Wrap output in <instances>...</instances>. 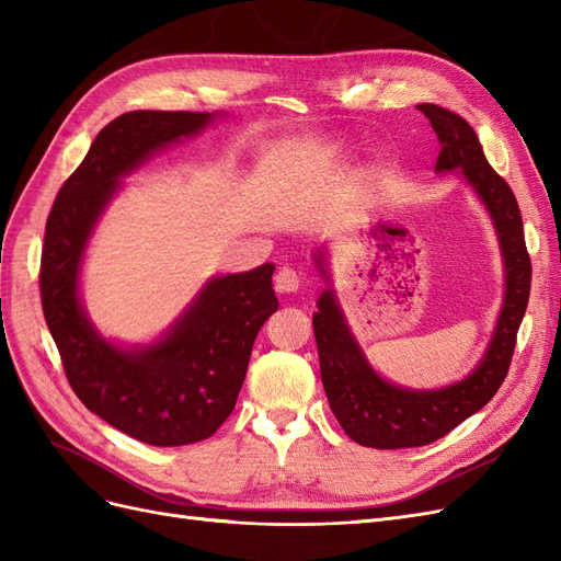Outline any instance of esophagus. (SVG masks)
Returning <instances> with one entry per match:
<instances>
[{
  "label": "esophagus",
  "mask_w": 561,
  "mask_h": 561,
  "mask_svg": "<svg viewBox=\"0 0 561 561\" xmlns=\"http://www.w3.org/2000/svg\"><path fill=\"white\" fill-rule=\"evenodd\" d=\"M274 287H276V293H280V295H293V293H297L299 290V276H297V271H293L290 266H283L278 274L274 276Z\"/></svg>",
  "instance_id": "34e87169"
}]
</instances>
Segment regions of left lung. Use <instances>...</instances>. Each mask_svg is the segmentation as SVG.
I'll list each match as a JSON object with an SVG mask.
<instances>
[{"label":"left lung","instance_id":"left-lung-1","mask_svg":"<svg viewBox=\"0 0 561 561\" xmlns=\"http://www.w3.org/2000/svg\"><path fill=\"white\" fill-rule=\"evenodd\" d=\"M437 133L439 157L435 173L458 171L484 206L494 225L503 257V304L480 363L468 377L443 388H404L383 379L371 367L355 339L330 276L328 248L313 252V264L328 283L313 313V334L320 358V379L330 410L344 433L363 447H423L454 431L496 396L513 360L519 322L529 304L531 260L524 245V225L517 198L507 182L489 165L478 133L466 118L431 103L416 105Z\"/></svg>","mask_w":561,"mask_h":561}]
</instances>
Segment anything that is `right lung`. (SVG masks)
Instances as JSON below:
<instances>
[{
    "label": "right lung",
    "instance_id": "add662e5",
    "mask_svg": "<svg viewBox=\"0 0 561 561\" xmlns=\"http://www.w3.org/2000/svg\"><path fill=\"white\" fill-rule=\"evenodd\" d=\"M219 112L135 110L98 133L46 219L42 307L77 398L110 426L154 447L210 437L231 414L254 336L278 311L276 264L213 276L180 318L149 344L100 332L81 301L91 236L124 178L165 147L206 130Z\"/></svg>",
    "mask_w": 561,
    "mask_h": 561
}]
</instances>
